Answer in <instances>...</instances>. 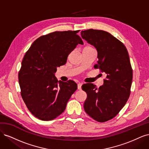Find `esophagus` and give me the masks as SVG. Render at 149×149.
<instances>
[{"mask_svg":"<svg viewBox=\"0 0 149 149\" xmlns=\"http://www.w3.org/2000/svg\"><path fill=\"white\" fill-rule=\"evenodd\" d=\"M81 86H82L81 83H78V89H79V90L81 89Z\"/></svg>","mask_w":149,"mask_h":149,"instance_id":"1","label":"esophagus"}]
</instances>
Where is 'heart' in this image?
Segmentation results:
<instances>
[{
  "mask_svg": "<svg viewBox=\"0 0 149 149\" xmlns=\"http://www.w3.org/2000/svg\"><path fill=\"white\" fill-rule=\"evenodd\" d=\"M86 48H91V47H86Z\"/></svg>",
  "mask_w": 149,
  "mask_h": 149,
  "instance_id": "b5f03b06",
  "label": "heart"
}]
</instances>
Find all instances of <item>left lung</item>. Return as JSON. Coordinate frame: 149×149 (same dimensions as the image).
<instances>
[{
    "mask_svg": "<svg viewBox=\"0 0 149 149\" xmlns=\"http://www.w3.org/2000/svg\"><path fill=\"white\" fill-rule=\"evenodd\" d=\"M81 35L96 49L94 68L106 76L100 88L93 83L82 86L87 94L84 109L93 119L104 123L114 118L129 99L132 81L129 53L124 45L107 31L89 29L81 31Z\"/></svg>",
    "mask_w": 149,
    "mask_h": 149,
    "instance_id": "left-lung-1",
    "label": "left lung"
}]
</instances>
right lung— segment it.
I'll return each mask as SVG.
<instances>
[{
	"instance_id": "obj_1",
	"label": "right lung",
	"mask_w": 149,
	"mask_h": 149,
	"mask_svg": "<svg viewBox=\"0 0 149 149\" xmlns=\"http://www.w3.org/2000/svg\"><path fill=\"white\" fill-rule=\"evenodd\" d=\"M78 31L42 36L31 44L22 60L19 73L21 95L31 113L40 120H51L60 116L77 89L73 81H58L55 73L77 45H83Z\"/></svg>"
}]
</instances>
